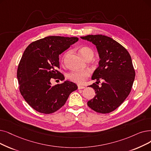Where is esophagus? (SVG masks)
<instances>
[{
    "label": "esophagus",
    "instance_id": "1",
    "mask_svg": "<svg viewBox=\"0 0 151 151\" xmlns=\"http://www.w3.org/2000/svg\"><path fill=\"white\" fill-rule=\"evenodd\" d=\"M84 88H85L84 86H81V85H78V89H84Z\"/></svg>",
    "mask_w": 151,
    "mask_h": 151
}]
</instances>
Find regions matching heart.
Instances as JSON below:
<instances>
[{
	"label": "heart",
	"instance_id": "b5f03b06",
	"mask_svg": "<svg viewBox=\"0 0 151 151\" xmlns=\"http://www.w3.org/2000/svg\"><path fill=\"white\" fill-rule=\"evenodd\" d=\"M79 53L85 59L89 57L93 58L94 55L93 50L88 47H83L80 48L79 49ZM89 74L90 73L88 70L73 71L68 74V78L71 81H73L79 84H82L86 81L87 78L89 76Z\"/></svg>",
	"mask_w": 151,
	"mask_h": 151
}]
</instances>
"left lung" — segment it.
Segmentation results:
<instances>
[{
	"instance_id": "obj_1",
	"label": "left lung",
	"mask_w": 151,
	"mask_h": 151,
	"mask_svg": "<svg viewBox=\"0 0 151 151\" xmlns=\"http://www.w3.org/2000/svg\"><path fill=\"white\" fill-rule=\"evenodd\" d=\"M81 38L96 45L100 58L91 77L97 81L89 86L95 90L96 96L88 106L98 113H110L120 106L132 89L135 77L132 57L125 48L110 37L98 35ZM100 79L103 83L99 87L96 84Z\"/></svg>"
}]
</instances>
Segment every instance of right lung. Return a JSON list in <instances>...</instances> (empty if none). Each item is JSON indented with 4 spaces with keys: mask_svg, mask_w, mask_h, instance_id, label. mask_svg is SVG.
I'll use <instances>...</instances> for the list:
<instances>
[{
    "mask_svg": "<svg viewBox=\"0 0 151 151\" xmlns=\"http://www.w3.org/2000/svg\"><path fill=\"white\" fill-rule=\"evenodd\" d=\"M78 41L76 37L48 36L32 42L25 49L18 65L17 78L24 100L37 112L49 114L60 109L77 85L69 81L52 86L50 80L63 81L59 55Z\"/></svg>",
    "mask_w": 151,
    "mask_h": 151,
    "instance_id": "obj_1",
    "label": "right lung"
}]
</instances>
